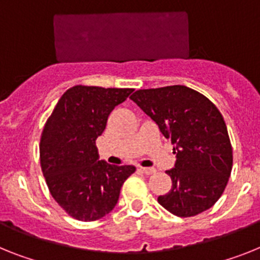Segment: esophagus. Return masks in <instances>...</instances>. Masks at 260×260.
<instances>
[{"label": "esophagus", "instance_id": "1", "mask_svg": "<svg viewBox=\"0 0 260 260\" xmlns=\"http://www.w3.org/2000/svg\"><path fill=\"white\" fill-rule=\"evenodd\" d=\"M140 171L143 172L144 174H148V176H149V174L156 173V169H154V168H143V167H140Z\"/></svg>", "mask_w": 260, "mask_h": 260}]
</instances>
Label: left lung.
Segmentation results:
<instances>
[{"label":"left lung","mask_w":260,"mask_h":260,"mask_svg":"<svg viewBox=\"0 0 260 260\" xmlns=\"http://www.w3.org/2000/svg\"><path fill=\"white\" fill-rule=\"evenodd\" d=\"M129 99L176 145V165L165 172L172 189L157 198L158 204L182 218L210 209L223 193L233 168L228 126L215 104L185 86L137 89Z\"/></svg>","instance_id":"1"}]
</instances>
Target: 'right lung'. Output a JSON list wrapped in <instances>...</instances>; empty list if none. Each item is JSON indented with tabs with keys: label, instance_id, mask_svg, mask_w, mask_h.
Here are the masks:
<instances>
[{
	"label": "right lung",
	"instance_id": "obj_1",
	"mask_svg": "<svg viewBox=\"0 0 260 260\" xmlns=\"http://www.w3.org/2000/svg\"><path fill=\"white\" fill-rule=\"evenodd\" d=\"M132 91L78 84L63 93L46 121L39 143L42 173L56 204L78 221L108 214L124 181L136 171L99 161L95 145L110 113Z\"/></svg>",
	"mask_w": 260,
	"mask_h": 260
}]
</instances>
